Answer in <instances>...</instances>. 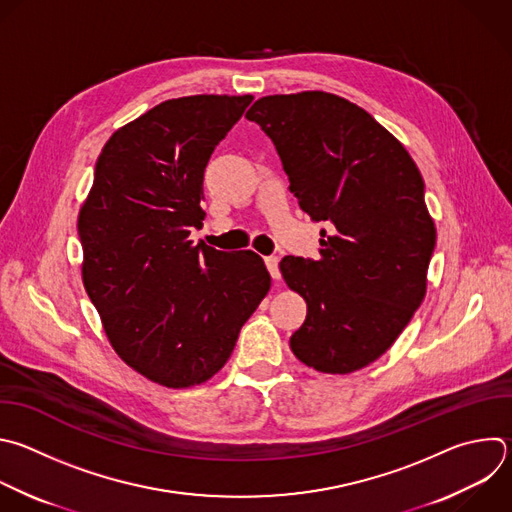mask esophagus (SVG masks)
<instances>
[{
	"instance_id": "1",
	"label": "esophagus",
	"mask_w": 512,
	"mask_h": 512,
	"mask_svg": "<svg viewBox=\"0 0 512 512\" xmlns=\"http://www.w3.org/2000/svg\"><path fill=\"white\" fill-rule=\"evenodd\" d=\"M265 265H267L271 277H273L275 281H279V279H281V273H279V259H277V257H265Z\"/></svg>"
}]
</instances>
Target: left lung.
<instances>
[{
  "label": "left lung",
  "mask_w": 512,
  "mask_h": 512,
  "mask_svg": "<svg viewBox=\"0 0 512 512\" xmlns=\"http://www.w3.org/2000/svg\"><path fill=\"white\" fill-rule=\"evenodd\" d=\"M273 140L299 207L323 221L319 259L283 257L307 303L289 346L323 374H352L396 342L426 295L436 227L404 144L329 92L259 98L245 114Z\"/></svg>",
  "instance_id": "obj_1"
}]
</instances>
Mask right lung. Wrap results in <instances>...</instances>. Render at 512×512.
<instances>
[{"mask_svg": "<svg viewBox=\"0 0 512 512\" xmlns=\"http://www.w3.org/2000/svg\"><path fill=\"white\" fill-rule=\"evenodd\" d=\"M251 100L173 98L118 128L78 215L82 281L108 342L166 388L213 378L271 287L257 253L189 239L205 219V166Z\"/></svg>", "mask_w": 512, "mask_h": 512, "instance_id": "add662e5", "label": "right lung"}]
</instances>
